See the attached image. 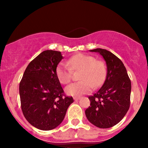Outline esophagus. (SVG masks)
<instances>
[{
  "instance_id": "esophagus-1",
  "label": "esophagus",
  "mask_w": 148,
  "mask_h": 148,
  "mask_svg": "<svg viewBox=\"0 0 148 148\" xmlns=\"http://www.w3.org/2000/svg\"><path fill=\"white\" fill-rule=\"evenodd\" d=\"M73 99L75 100H79V99H80V97H74Z\"/></svg>"
}]
</instances>
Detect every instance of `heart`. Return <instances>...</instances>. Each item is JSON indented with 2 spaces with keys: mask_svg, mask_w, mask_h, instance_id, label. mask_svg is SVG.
<instances>
[{
  "mask_svg": "<svg viewBox=\"0 0 148 148\" xmlns=\"http://www.w3.org/2000/svg\"><path fill=\"white\" fill-rule=\"evenodd\" d=\"M67 64L60 62L56 69L58 79L62 84L71 82L73 77L72 71H82L79 79L82 81L73 83L65 88L69 96H80L90 92L93 87L101 86L106 75L105 64L95 57L88 54H77L67 60Z\"/></svg>",
  "mask_w": 148,
  "mask_h": 148,
  "instance_id": "b5f03b06",
  "label": "heart"
}]
</instances>
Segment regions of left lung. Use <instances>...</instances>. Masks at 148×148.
<instances>
[{
    "mask_svg": "<svg viewBox=\"0 0 148 148\" xmlns=\"http://www.w3.org/2000/svg\"><path fill=\"white\" fill-rule=\"evenodd\" d=\"M99 52L107 65V75L102 86L90 96V106L85 112L88 120L99 128H110L123 119L130 106L131 80L121 59L108 50H91Z\"/></svg>",
    "mask_w": 148,
    "mask_h": 148,
    "instance_id": "1",
    "label": "left lung"
}]
</instances>
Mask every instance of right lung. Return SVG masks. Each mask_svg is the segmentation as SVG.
Returning a JSON list of instances; mask_svg holds the SVG:
<instances>
[{
	"instance_id": "right-lung-1",
	"label": "right lung",
	"mask_w": 148,
	"mask_h": 148,
	"mask_svg": "<svg viewBox=\"0 0 148 148\" xmlns=\"http://www.w3.org/2000/svg\"><path fill=\"white\" fill-rule=\"evenodd\" d=\"M62 59L61 52L45 50L32 60L26 68L19 84L22 112L28 122L43 131L58 127L73 102L66 96L56 75Z\"/></svg>"
}]
</instances>
